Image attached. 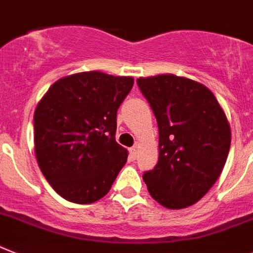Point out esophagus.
<instances>
[{
  "label": "esophagus",
  "instance_id": "obj_1",
  "mask_svg": "<svg viewBox=\"0 0 253 253\" xmlns=\"http://www.w3.org/2000/svg\"><path fill=\"white\" fill-rule=\"evenodd\" d=\"M128 153H130L131 161H135V159H136V157H137V149H136V148H135V146H133V148H130V149H128Z\"/></svg>",
  "mask_w": 253,
  "mask_h": 253
}]
</instances>
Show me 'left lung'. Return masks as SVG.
<instances>
[{"instance_id": "obj_1", "label": "left lung", "mask_w": 253, "mask_h": 253, "mask_svg": "<svg viewBox=\"0 0 253 253\" xmlns=\"http://www.w3.org/2000/svg\"><path fill=\"white\" fill-rule=\"evenodd\" d=\"M139 88L153 109L159 157L143 175L148 192L169 210L186 209L215 184L230 149V125L205 84L175 74L140 77Z\"/></svg>"}]
</instances>
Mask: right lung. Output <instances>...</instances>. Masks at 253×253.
<instances>
[{"label": "right lung", "instance_id": "add662e5", "mask_svg": "<svg viewBox=\"0 0 253 253\" xmlns=\"http://www.w3.org/2000/svg\"><path fill=\"white\" fill-rule=\"evenodd\" d=\"M132 77L82 72L58 80L37 104L35 150L54 190L73 203L103 198L127 162L116 141L117 110Z\"/></svg>", "mask_w": 253, "mask_h": 253}]
</instances>
